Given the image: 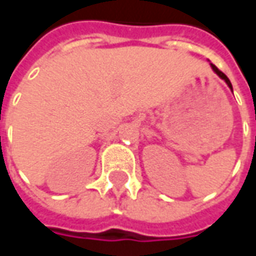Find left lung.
<instances>
[{"label":"left lung","instance_id":"left-lung-1","mask_svg":"<svg viewBox=\"0 0 256 256\" xmlns=\"http://www.w3.org/2000/svg\"><path fill=\"white\" fill-rule=\"evenodd\" d=\"M210 66H212V69H214V72H215L216 74L219 76V78H223V80L226 82V84H228V87H230V90L233 91V87H232V83H230V80H228V76H226V74H224V73H223V72H220V70H219V69H218V68H216V66L214 65V64H210Z\"/></svg>","mask_w":256,"mask_h":256}]
</instances>
